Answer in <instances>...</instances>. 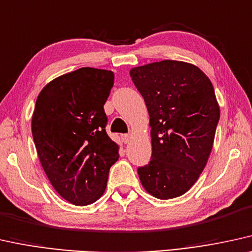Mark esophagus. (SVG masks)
I'll use <instances>...</instances> for the list:
<instances>
[{
    "mask_svg": "<svg viewBox=\"0 0 252 252\" xmlns=\"http://www.w3.org/2000/svg\"><path fill=\"white\" fill-rule=\"evenodd\" d=\"M121 138H122V142L124 143V144H126V143H129L130 138H131V136L128 135V133H124V135H122V137H121Z\"/></svg>",
    "mask_w": 252,
    "mask_h": 252,
    "instance_id": "1",
    "label": "esophagus"
}]
</instances>
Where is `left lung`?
<instances>
[{"label": "left lung", "instance_id": "1", "mask_svg": "<svg viewBox=\"0 0 252 252\" xmlns=\"http://www.w3.org/2000/svg\"><path fill=\"white\" fill-rule=\"evenodd\" d=\"M131 80L144 97L152 155L138 167L146 192L167 200L195 184L211 155L220 108L214 87L192 63L163 60L132 68Z\"/></svg>", "mask_w": 252, "mask_h": 252}]
</instances>
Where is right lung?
Here are the masks:
<instances>
[{
  "instance_id": "add662e5",
  "label": "right lung",
  "mask_w": 252,
  "mask_h": 252,
  "mask_svg": "<svg viewBox=\"0 0 252 252\" xmlns=\"http://www.w3.org/2000/svg\"><path fill=\"white\" fill-rule=\"evenodd\" d=\"M114 73L82 67L41 89L32 115V137L40 164L60 196L87 206L102 195L119 145L106 132L103 106Z\"/></svg>"
}]
</instances>
